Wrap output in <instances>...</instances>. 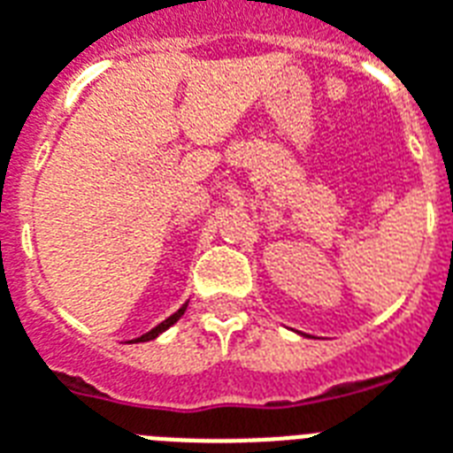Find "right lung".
I'll return each instance as SVG.
<instances>
[{"label":"right lung","instance_id":"1","mask_svg":"<svg viewBox=\"0 0 453 453\" xmlns=\"http://www.w3.org/2000/svg\"><path fill=\"white\" fill-rule=\"evenodd\" d=\"M184 311H187V304H184V307H181V310L179 311H174V314H172V317H167L163 321V324H157L156 328H150L149 333H143L142 338H136V340H132V342H146V340H153L157 335V333H163V331H167V328H170L172 324H177L179 321V317H181V314H184Z\"/></svg>","mask_w":453,"mask_h":453}]
</instances>
